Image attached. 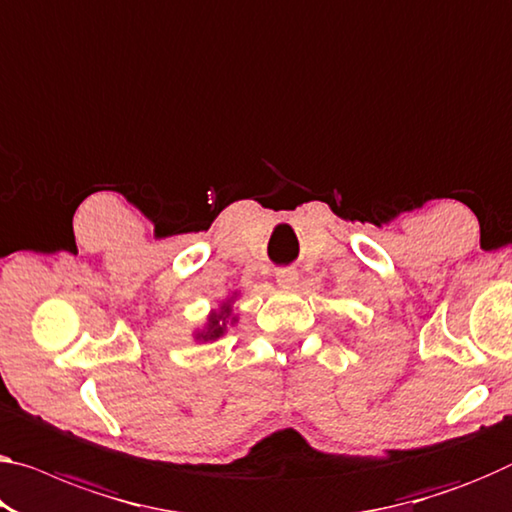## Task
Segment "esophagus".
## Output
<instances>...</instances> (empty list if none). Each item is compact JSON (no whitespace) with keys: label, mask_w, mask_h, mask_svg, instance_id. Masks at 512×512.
I'll list each match as a JSON object with an SVG mask.
<instances>
[{"label":"esophagus","mask_w":512,"mask_h":512,"mask_svg":"<svg viewBox=\"0 0 512 512\" xmlns=\"http://www.w3.org/2000/svg\"><path fill=\"white\" fill-rule=\"evenodd\" d=\"M274 277H277L279 286L290 288L297 281V270H295V267H279V270L274 272Z\"/></svg>","instance_id":"34e87169"}]
</instances>
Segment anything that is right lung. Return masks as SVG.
<instances>
[{"label":"right lung","mask_w":512,"mask_h":512,"mask_svg":"<svg viewBox=\"0 0 512 512\" xmlns=\"http://www.w3.org/2000/svg\"><path fill=\"white\" fill-rule=\"evenodd\" d=\"M229 318H231L229 306H224L222 313H212V316L208 318V329H206V332H201L196 338H203V341H215V338H219V336L224 334L226 320H229Z\"/></svg>","instance_id":"obj_1"}]
</instances>
